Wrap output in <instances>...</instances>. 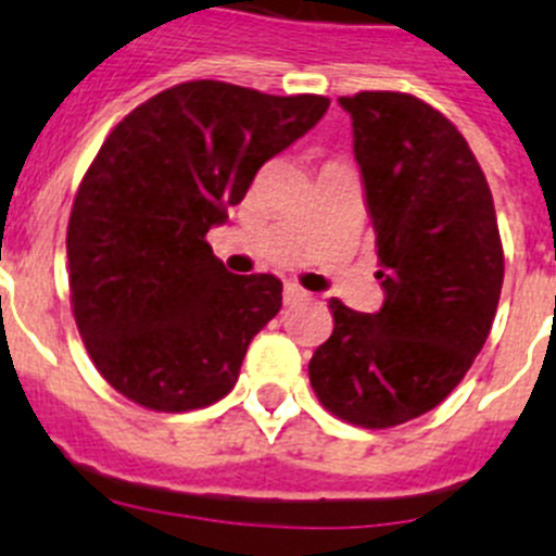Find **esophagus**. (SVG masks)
<instances>
[{"mask_svg":"<svg viewBox=\"0 0 556 556\" xmlns=\"http://www.w3.org/2000/svg\"><path fill=\"white\" fill-rule=\"evenodd\" d=\"M306 298H308V292L306 289L298 287V283H287V287H283V303H287V306L306 301Z\"/></svg>","mask_w":556,"mask_h":556,"instance_id":"esophagus-1","label":"esophagus"}]
</instances>
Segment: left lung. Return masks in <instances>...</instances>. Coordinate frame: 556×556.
Masks as SVG:
<instances>
[{
	"label": "left lung",
	"instance_id": "1",
	"mask_svg": "<svg viewBox=\"0 0 556 556\" xmlns=\"http://www.w3.org/2000/svg\"><path fill=\"white\" fill-rule=\"evenodd\" d=\"M378 236L384 303L362 314L328 301L333 333L308 378L328 412L390 429L443 404L479 356L504 283L493 194L443 113L417 97H342Z\"/></svg>",
	"mask_w": 556,
	"mask_h": 556
}]
</instances>
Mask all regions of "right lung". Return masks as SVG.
I'll return each instance as SVG.
<instances>
[{
    "instance_id": "right-lung-1",
    "label": "right lung",
    "mask_w": 556,
    "mask_h": 556,
    "mask_svg": "<svg viewBox=\"0 0 556 556\" xmlns=\"http://www.w3.org/2000/svg\"><path fill=\"white\" fill-rule=\"evenodd\" d=\"M326 111V97L194 80L113 127L66 233L77 328L113 390L155 412L233 390L250 339L281 312L283 283L228 273L205 233Z\"/></svg>"
}]
</instances>
